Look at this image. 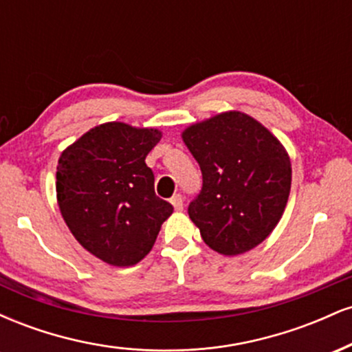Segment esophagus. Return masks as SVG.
I'll return each instance as SVG.
<instances>
[{
  "instance_id": "esophagus-1",
  "label": "esophagus",
  "mask_w": 352,
  "mask_h": 352,
  "mask_svg": "<svg viewBox=\"0 0 352 352\" xmlns=\"http://www.w3.org/2000/svg\"><path fill=\"white\" fill-rule=\"evenodd\" d=\"M170 204L173 205V208H175V212H182L184 210V199H182V195H173L170 199Z\"/></svg>"
}]
</instances>
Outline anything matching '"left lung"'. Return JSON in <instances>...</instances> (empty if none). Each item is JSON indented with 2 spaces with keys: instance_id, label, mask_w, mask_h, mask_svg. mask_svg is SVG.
<instances>
[{
  "instance_id": "1",
  "label": "left lung",
  "mask_w": 352,
  "mask_h": 352,
  "mask_svg": "<svg viewBox=\"0 0 352 352\" xmlns=\"http://www.w3.org/2000/svg\"><path fill=\"white\" fill-rule=\"evenodd\" d=\"M182 139L204 177L201 192L188 205L204 241L225 256L253 250L288 204V152L263 124L240 111L192 124Z\"/></svg>"
}]
</instances>
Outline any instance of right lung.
Segmentation results:
<instances>
[{"label": "right lung", "instance_id": "add662e5", "mask_svg": "<svg viewBox=\"0 0 352 352\" xmlns=\"http://www.w3.org/2000/svg\"><path fill=\"white\" fill-rule=\"evenodd\" d=\"M159 129L106 122L66 151L56 172L64 221L89 253L112 266H132L152 250L173 207L155 195L147 153Z\"/></svg>", "mask_w": 352, "mask_h": 352}]
</instances>
